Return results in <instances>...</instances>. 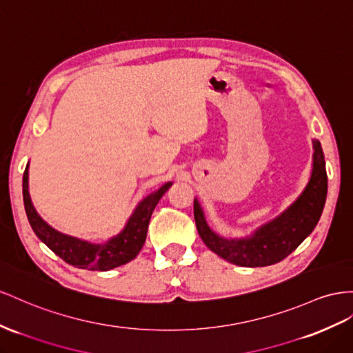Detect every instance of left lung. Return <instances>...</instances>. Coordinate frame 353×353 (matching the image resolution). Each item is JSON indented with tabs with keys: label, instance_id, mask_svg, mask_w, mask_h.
Here are the masks:
<instances>
[{
	"label": "left lung",
	"instance_id": "left-lung-1",
	"mask_svg": "<svg viewBox=\"0 0 353 353\" xmlns=\"http://www.w3.org/2000/svg\"><path fill=\"white\" fill-rule=\"evenodd\" d=\"M313 144L309 183L301 194L273 220L256 227L245 237H224L209 227L202 205L194 199V220L205 245L228 263L242 268H264L282 261L316 227L327 199L325 157L318 139Z\"/></svg>",
	"mask_w": 353,
	"mask_h": 353
}]
</instances>
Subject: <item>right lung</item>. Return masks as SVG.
<instances>
[{
    "instance_id": "right-lung-1",
    "label": "right lung",
    "mask_w": 353,
    "mask_h": 353,
    "mask_svg": "<svg viewBox=\"0 0 353 353\" xmlns=\"http://www.w3.org/2000/svg\"><path fill=\"white\" fill-rule=\"evenodd\" d=\"M28 168L30 165L26 166L23 172L22 184L23 205L28 221H30L34 233L65 263L74 265V268L88 270L107 272L135 259L145 243L151 214H153L161 196L172 185V183H165L156 192L142 199L133 209L132 215L120 233L110 237L103 243H92L89 241L61 233L43 220L34 208L30 196V170Z\"/></svg>"
}]
</instances>
